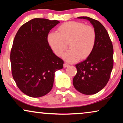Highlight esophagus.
<instances>
[{
    "mask_svg": "<svg viewBox=\"0 0 123 123\" xmlns=\"http://www.w3.org/2000/svg\"><path fill=\"white\" fill-rule=\"evenodd\" d=\"M68 66H69V65L68 64V63H65L64 64H63V67H64L65 68H67V67H68Z\"/></svg>",
    "mask_w": 123,
    "mask_h": 123,
    "instance_id": "esophagus-1",
    "label": "esophagus"
}]
</instances>
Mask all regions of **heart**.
Listing matches in <instances>:
<instances>
[{
  "mask_svg": "<svg viewBox=\"0 0 123 123\" xmlns=\"http://www.w3.org/2000/svg\"><path fill=\"white\" fill-rule=\"evenodd\" d=\"M48 44L58 57L66 50L69 43V50L63 55L65 61L74 62L79 59L85 60L91 55L96 41L95 29L79 21H68L58 28V33L50 32L47 37Z\"/></svg>",
  "mask_w": 123,
  "mask_h": 123,
  "instance_id": "1",
  "label": "heart"
}]
</instances>
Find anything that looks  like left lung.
<instances>
[{
    "instance_id": "8db88e82",
    "label": "left lung",
    "mask_w": 123,
    "mask_h": 123,
    "mask_svg": "<svg viewBox=\"0 0 123 123\" xmlns=\"http://www.w3.org/2000/svg\"><path fill=\"white\" fill-rule=\"evenodd\" d=\"M78 18L89 20L92 24L96 41L91 55L75 65L77 74L73 83L79 92L92 95L103 89L110 80L113 66V45L107 30L99 21L87 16Z\"/></svg>"
}]
</instances>
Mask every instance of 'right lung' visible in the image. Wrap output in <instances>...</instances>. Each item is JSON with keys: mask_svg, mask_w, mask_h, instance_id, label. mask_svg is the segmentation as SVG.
I'll use <instances>...</instances> for the list:
<instances>
[{"mask_svg": "<svg viewBox=\"0 0 123 123\" xmlns=\"http://www.w3.org/2000/svg\"><path fill=\"white\" fill-rule=\"evenodd\" d=\"M57 20L35 18L20 28L10 53L12 75L21 92L33 98L44 96L53 86L54 73L63 61L53 53L47 37Z\"/></svg>", "mask_w": 123, "mask_h": 123, "instance_id": "obj_1", "label": "right lung"}]
</instances>
